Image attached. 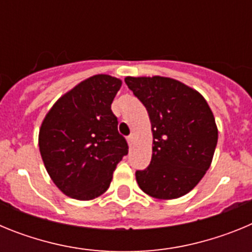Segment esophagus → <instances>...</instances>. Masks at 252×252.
<instances>
[{
	"label": "esophagus",
	"mask_w": 252,
	"mask_h": 252,
	"mask_svg": "<svg viewBox=\"0 0 252 252\" xmlns=\"http://www.w3.org/2000/svg\"><path fill=\"white\" fill-rule=\"evenodd\" d=\"M127 144H128V146H132V144H133V135H130V136L127 137Z\"/></svg>",
	"instance_id": "1"
}]
</instances>
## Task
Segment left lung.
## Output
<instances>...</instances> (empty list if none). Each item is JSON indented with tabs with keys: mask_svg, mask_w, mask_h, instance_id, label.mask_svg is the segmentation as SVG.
Listing matches in <instances>:
<instances>
[{
	"mask_svg": "<svg viewBox=\"0 0 252 252\" xmlns=\"http://www.w3.org/2000/svg\"><path fill=\"white\" fill-rule=\"evenodd\" d=\"M125 83L146 107L153 155L136 171L141 190L158 199L189 193L211 166L218 128L211 107L192 87L169 77H126Z\"/></svg>",
	"mask_w": 252,
	"mask_h": 252,
	"instance_id": "8db88e82",
	"label": "left lung"
}]
</instances>
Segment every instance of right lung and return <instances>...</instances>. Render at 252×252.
<instances>
[{"instance_id":"1","label":"right lung","mask_w":252,"mask_h":252,"mask_svg":"<svg viewBox=\"0 0 252 252\" xmlns=\"http://www.w3.org/2000/svg\"><path fill=\"white\" fill-rule=\"evenodd\" d=\"M119 78L95 74L64 93L44 117L39 150L49 177L62 193L91 201L106 192L113 170L128 153L111 104Z\"/></svg>"}]
</instances>
